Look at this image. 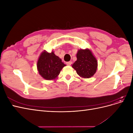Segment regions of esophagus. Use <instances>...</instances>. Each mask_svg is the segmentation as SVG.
Here are the masks:
<instances>
[{
    "label": "esophagus",
    "mask_w": 133,
    "mask_h": 133,
    "mask_svg": "<svg viewBox=\"0 0 133 133\" xmlns=\"http://www.w3.org/2000/svg\"><path fill=\"white\" fill-rule=\"evenodd\" d=\"M72 64V62H66V64L68 65H71Z\"/></svg>",
    "instance_id": "obj_1"
}]
</instances>
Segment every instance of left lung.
Returning a JSON list of instances; mask_svg holds the SVG:
<instances>
[{"mask_svg": "<svg viewBox=\"0 0 133 133\" xmlns=\"http://www.w3.org/2000/svg\"><path fill=\"white\" fill-rule=\"evenodd\" d=\"M77 60L72 65L80 77L89 78L96 73L98 67L97 60L91 50L80 49L76 54Z\"/></svg>", "mask_w": 133, "mask_h": 133, "instance_id": "8db88e82", "label": "left lung"}]
</instances>
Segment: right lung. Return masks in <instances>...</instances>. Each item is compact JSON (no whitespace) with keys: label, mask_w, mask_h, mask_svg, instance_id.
I'll use <instances>...</instances> for the list:
<instances>
[{"label":"right lung","mask_w":133,"mask_h":133,"mask_svg":"<svg viewBox=\"0 0 133 133\" xmlns=\"http://www.w3.org/2000/svg\"><path fill=\"white\" fill-rule=\"evenodd\" d=\"M65 65L62 62V59L55 55L53 51L49 53L45 50L41 53L37 62L39 73L46 80L57 78L63 68Z\"/></svg>","instance_id":"right-lung-1"}]
</instances>
